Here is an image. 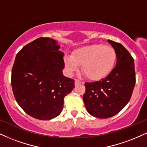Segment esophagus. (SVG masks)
I'll list each match as a JSON object with an SVG mask.
<instances>
[{
	"label": "esophagus",
	"instance_id": "obj_1",
	"mask_svg": "<svg viewBox=\"0 0 147 147\" xmlns=\"http://www.w3.org/2000/svg\"><path fill=\"white\" fill-rule=\"evenodd\" d=\"M80 84H81L80 81L79 80H76H76H75V85H76V86H78V85Z\"/></svg>",
	"mask_w": 147,
	"mask_h": 147
}]
</instances>
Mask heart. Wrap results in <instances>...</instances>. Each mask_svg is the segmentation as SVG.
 <instances>
[{"instance_id": "1", "label": "heart", "mask_w": 147, "mask_h": 147, "mask_svg": "<svg viewBox=\"0 0 147 147\" xmlns=\"http://www.w3.org/2000/svg\"><path fill=\"white\" fill-rule=\"evenodd\" d=\"M115 49L102 44H91L76 49L73 54H65V67L71 74L82 65L83 75L90 80L97 81L108 76L117 62Z\"/></svg>"}]
</instances>
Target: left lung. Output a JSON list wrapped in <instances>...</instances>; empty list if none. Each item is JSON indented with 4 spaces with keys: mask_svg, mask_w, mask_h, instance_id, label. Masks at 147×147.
<instances>
[{
    "mask_svg": "<svg viewBox=\"0 0 147 147\" xmlns=\"http://www.w3.org/2000/svg\"><path fill=\"white\" fill-rule=\"evenodd\" d=\"M117 53V64L108 76L99 81L86 82L83 95L90 115L107 119L119 113L131 98L136 83L134 61L121 43L108 40Z\"/></svg>",
    "mask_w": 147,
    "mask_h": 147,
    "instance_id": "8db88e82",
    "label": "left lung"
}]
</instances>
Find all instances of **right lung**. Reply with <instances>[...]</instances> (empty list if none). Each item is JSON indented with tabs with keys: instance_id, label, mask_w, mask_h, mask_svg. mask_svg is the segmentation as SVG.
<instances>
[{
	"instance_id": "add662e5",
	"label": "right lung",
	"mask_w": 147,
	"mask_h": 147,
	"mask_svg": "<svg viewBox=\"0 0 147 147\" xmlns=\"http://www.w3.org/2000/svg\"><path fill=\"white\" fill-rule=\"evenodd\" d=\"M57 41L40 37L17 54L11 71L16 100L28 115L40 120L57 117L64 97L74 88V80L64 76L63 56Z\"/></svg>"
}]
</instances>
